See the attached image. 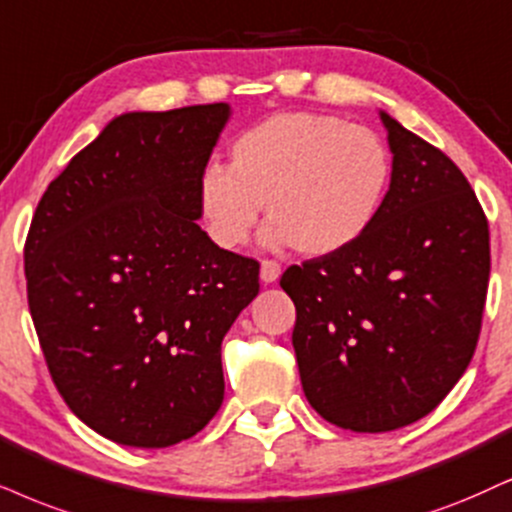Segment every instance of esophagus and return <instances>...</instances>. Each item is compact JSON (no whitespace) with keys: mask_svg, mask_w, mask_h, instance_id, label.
I'll return each instance as SVG.
<instances>
[{"mask_svg":"<svg viewBox=\"0 0 512 512\" xmlns=\"http://www.w3.org/2000/svg\"><path fill=\"white\" fill-rule=\"evenodd\" d=\"M260 276L264 283H274L278 276H281V264L276 260H262V267H260Z\"/></svg>","mask_w":512,"mask_h":512,"instance_id":"1","label":"esophagus"}]
</instances>
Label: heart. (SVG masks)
Returning a JSON list of instances; mask_svg holds the SVG:
<instances>
[{
	"instance_id": "obj_1",
	"label": "heart",
	"mask_w": 512,
	"mask_h": 512,
	"mask_svg": "<svg viewBox=\"0 0 512 512\" xmlns=\"http://www.w3.org/2000/svg\"><path fill=\"white\" fill-rule=\"evenodd\" d=\"M229 167L198 174V212L219 248L248 243L267 203L271 243L331 255L371 229L392 186L378 132L331 113H276L238 134Z\"/></svg>"
}]
</instances>
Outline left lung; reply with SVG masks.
<instances>
[{
  "label": "left lung",
  "mask_w": 512,
  "mask_h": 512,
  "mask_svg": "<svg viewBox=\"0 0 512 512\" xmlns=\"http://www.w3.org/2000/svg\"><path fill=\"white\" fill-rule=\"evenodd\" d=\"M394 153L387 200L359 241L283 271L309 404L352 432H390L435 409L475 354L489 224L451 158L380 113Z\"/></svg>",
  "instance_id": "8db88e82"
}]
</instances>
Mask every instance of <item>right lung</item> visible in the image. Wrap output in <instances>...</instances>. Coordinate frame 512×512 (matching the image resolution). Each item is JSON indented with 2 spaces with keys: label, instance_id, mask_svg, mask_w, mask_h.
Listing matches in <instances>:
<instances>
[{
  "label": "right lung",
  "instance_id": "add662e5",
  "mask_svg": "<svg viewBox=\"0 0 512 512\" xmlns=\"http://www.w3.org/2000/svg\"><path fill=\"white\" fill-rule=\"evenodd\" d=\"M226 118V103L120 115L32 215L28 307L51 380L118 444L163 449L210 423L222 340L260 293V262L196 224L198 174Z\"/></svg>",
  "mask_w": 512,
  "mask_h": 512
}]
</instances>
